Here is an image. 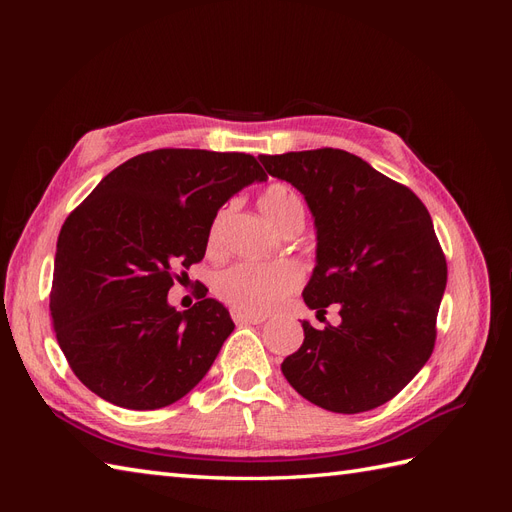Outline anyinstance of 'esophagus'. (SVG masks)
<instances>
[{
  "label": "esophagus",
  "mask_w": 512,
  "mask_h": 512,
  "mask_svg": "<svg viewBox=\"0 0 512 512\" xmlns=\"http://www.w3.org/2000/svg\"><path fill=\"white\" fill-rule=\"evenodd\" d=\"M232 320H235L237 324H262V322H265V318H262V316L243 314V312H239V309H232Z\"/></svg>",
  "instance_id": "1"
}]
</instances>
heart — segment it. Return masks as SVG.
<instances>
[{
    "label": "heart",
    "mask_w": 512,
    "mask_h": 512,
    "mask_svg": "<svg viewBox=\"0 0 512 512\" xmlns=\"http://www.w3.org/2000/svg\"><path fill=\"white\" fill-rule=\"evenodd\" d=\"M260 211L265 218L282 230L284 224L303 211L299 196L294 194L288 185L273 183L260 196ZM230 215V205H224L209 226L207 245L215 250L220 245L222 230ZM301 271L292 262H273V265H250V262H239V265L226 267L213 275V292L215 297L226 305L239 309L247 314L269 312L271 307L280 303L288 292L299 286Z\"/></svg>",
    "instance_id": "1"
}]
</instances>
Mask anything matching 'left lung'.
<instances>
[{
    "mask_svg": "<svg viewBox=\"0 0 512 512\" xmlns=\"http://www.w3.org/2000/svg\"><path fill=\"white\" fill-rule=\"evenodd\" d=\"M271 177L297 188L312 211L316 267L303 301L339 307L337 327L314 329L286 356L299 395L339 414L393 399L427 363L446 288V260L418 196L342 149L258 156Z\"/></svg>",
    "mask_w": 512,
    "mask_h": 512,
    "instance_id": "obj_1",
    "label": "left lung"
}]
</instances>
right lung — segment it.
<instances>
[{"instance_id":"1","label":"right lung","mask_w":512,"mask_h":512,"mask_svg":"<svg viewBox=\"0 0 512 512\" xmlns=\"http://www.w3.org/2000/svg\"><path fill=\"white\" fill-rule=\"evenodd\" d=\"M265 170L247 153L156 149L108 173L61 226L51 316L61 352L89 391L128 410L175 404L205 378L235 329L198 288L177 312L168 290L207 250L228 198Z\"/></svg>"}]
</instances>
